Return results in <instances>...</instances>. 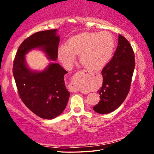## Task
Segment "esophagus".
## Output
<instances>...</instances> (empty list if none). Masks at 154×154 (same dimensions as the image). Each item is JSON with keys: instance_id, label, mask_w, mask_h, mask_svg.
<instances>
[{"instance_id": "esophagus-1", "label": "esophagus", "mask_w": 154, "mask_h": 154, "mask_svg": "<svg viewBox=\"0 0 154 154\" xmlns=\"http://www.w3.org/2000/svg\"><path fill=\"white\" fill-rule=\"evenodd\" d=\"M79 74H83V75H88L90 74L89 71H79ZM69 88H70V90L73 92H76L79 91V88L78 87V85H76V83H75V79H73L71 81V83L70 84V86H69Z\"/></svg>"}]
</instances>
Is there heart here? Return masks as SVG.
I'll use <instances>...</instances> for the list:
<instances>
[{
	"label": "heart",
	"mask_w": 154,
	"mask_h": 154,
	"mask_svg": "<svg viewBox=\"0 0 154 154\" xmlns=\"http://www.w3.org/2000/svg\"><path fill=\"white\" fill-rule=\"evenodd\" d=\"M115 42L107 31L85 32L69 39L68 46L59 49V57L69 66L75 60V54H81L80 61L86 69L98 70L107 64L112 56Z\"/></svg>",
	"instance_id": "obj_1"
}]
</instances>
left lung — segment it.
I'll list each match as a JSON object with an SVG mask.
<instances>
[{"label":"left lung","instance_id":"8db88e82","mask_svg":"<svg viewBox=\"0 0 154 154\" xmlns=\"http://www.w3.org/2000/svg\"><path fill=\"white\" fill-rule=\"evenodd\" d=\"M135 60L129 41L119 34V43L112 59L102 71L103 84L100 101L93 107L101 114L111 113L121 106L130 91Z\"/></svg>","mask_w":154,"mask_h":154}]
</instances>
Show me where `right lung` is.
Here are the masks:
<instances>
[{
  "mask_svg": "<svg viewBox=\"0 0 154 154\" xmlns=\"http://www.w3.org/2000/svg\"><path fill=\"white\" fill-rule=\"evenodd\" d=\"M56 33V29L39 31L25 39L17 51L12 68L21 100L44 119H54L66 108L70 96L64 83V75L68 72L57 63L41 72L32 71L27 68L24 55L29 50L41 48L50 60H57L60 37Z\"/></svg>",
  "mask_w": 154,
  "mask_h": 154,
  "instance_id": "add662e5",
  "label": "right lung"
}]
</instances>
